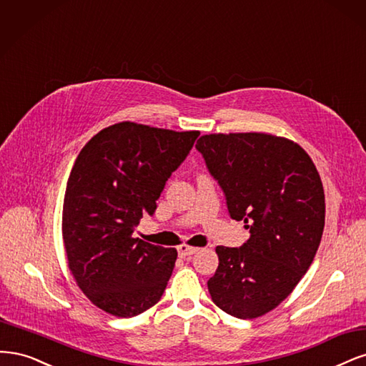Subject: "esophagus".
Segmentation results:
<instances>
[{
	"mask_svg": "<svg viewBox=\"0 0 366 366\" xmlns=\"http://www.w3.org/2000/svg\"><path fill=\"white\" fill-rule=\"evenodd\" d=\"M199 251V247L194 246H188V244H181L178 246V252L181 257H188V255H193Z\"/></svg>",
	"mask_w": 366,
	"mask_h": 366,
	"instance_id": "esophagus-1",
	"label": "esophagus"
}]
</instances>
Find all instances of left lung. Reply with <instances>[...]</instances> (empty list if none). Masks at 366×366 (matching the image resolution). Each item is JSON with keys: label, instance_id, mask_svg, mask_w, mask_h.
Listing matches in <instances>:
<instances>
[{"label": "left lung", "instance_id": "8db88e82", "mask_svg": "<svg viewBox=\"0 0 366 366\" xmlns=\"http://www.w3.org/2000/svg\"><path fill=\"white\" fill-rule=\"evenodd\" d=\"M196 149L225 192L231 217L251 232L242 247H216L211 300L240 320L260 317L293 292L320 247V173L300 144L266 132L202 135Z\"/></svg>", "mask_w": 366, "mask_h": 366}]
</instances>
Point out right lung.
I'll return each instance as SVG.
<instances>
[{"mask_svg": "<svg viewBox=\"0 0 366 366\" xmlns=\"http://www.w3.org/2000/svg\"><path fill=\"white\" fill-rule=\"evenodd\" d=\"M197 137L199 131L122 122L80 150L66 182L62 237L69 272L103 312L137 316L166 290L178 251L132 232L144 213L157 209L166 181Z\"/></svg>", "mask_w": 366, "mask_h": 366, "instance_id": "1", "label": "right lung"}]
</instances>
